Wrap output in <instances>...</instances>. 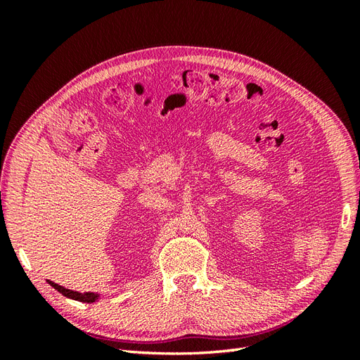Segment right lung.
<instances>
[{
  "label": "right lung",
  "mask_w": 360,
  "mask_h": 360,
  "mask_svg": "<svg viewBox=\"0 0 360 360\" xmlns=\"http://www.w3.org/2000/svg\"><path fill=\"white\" fill-rule=\"evenodd\" d=\"M49 284L56 288V290H58L63 296H66V297H70V299H75V300H79V302H85V303H91V302H94L96 300V294H93V292H78V291H72V290H68V288H64V287H60L58 284H56V282H49Z\"/></svg>",
  "instance_id": "add662e5"
}]
</instances>
